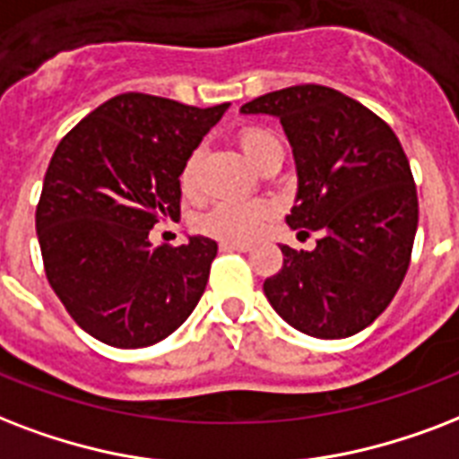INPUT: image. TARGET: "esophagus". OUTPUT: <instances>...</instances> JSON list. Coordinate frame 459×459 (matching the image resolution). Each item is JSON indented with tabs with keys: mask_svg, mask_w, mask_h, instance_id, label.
<instances>
[{
	"mask_svg": "<svg viewBox=\"0 0 459 459\" xmlns=\"http://www.w3.org/2000/svg\"><path fill=\"white\" fill-rule=\"evenodd\" d=\"M220 248H225V251H241V254H247V251H251V244H244V241H220Z\"/></svg>",
	"mask_w": 459,
	"mask_h": 459,
	"instance_id": "1",
	"label": "esophagus"
}]
</instances>
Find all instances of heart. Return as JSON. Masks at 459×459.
Masks as SVG:
<instances>
[{"instance_id": "b5f03b06", "label": "heart", "mask_w": 459, "mask_h": 459, "mask_svg": "<svg viewBox=\"0 0 459 459\" xmlns=\"http://www.w3.org/2000/svg\"><path fill=\"white\" fill-rule=\"evenodd\" d=\"M239 143L244 148L248 158L258 162L261 155L270 148L280 145V141L270 131L258 129V126H248L241 131ZM198 162H201V152H191L184 167H181L179 181L184 191H191L196 186V174H198ZM270 218V205L265 201H241V198H227L220 201L205 212L201 225L205 232L222 237V239H239L247 241L251 237L261 232L263 225Z\"/></svg>"}]
</instances>
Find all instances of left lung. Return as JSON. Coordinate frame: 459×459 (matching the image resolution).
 <instances>
[{
    "label": "left lung",
    "instance_id": "1",
    "mask_svg": "<svg viewBox=\"0 0 459 459\" xmlns=\"http://www.w3.org/2000/svg\"><path fill=\"white\" fill-rule=\"evenodd\" d=\"M241 112L278 117L299 177L287 225L323 232L314 251L280 247L282 268L263 282L270 307L311 337L354 335L410 268L419 201L403 145L381 117L325 85L265 93Z\"/></svg>",
    "mask_w": 459,
    "mask_h": 459
}]
</instances>
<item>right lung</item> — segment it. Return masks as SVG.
Returning <instances> with one entry per match:
<instances>
[{
    "label": "right lung",
    "mask_w": 459,
    "mask_h": 459,
    "mask_svg": "<svg viewBox=\"0 0 459 459\" xmlns=\"http://www.w3.org/2000/svg\"><path fill=\"white\" fill-rule=\"evenodd\" d=\"M230 102L191 108L122 93L81 119L49 160L35 230L49 285L95 340L138 350L172 335L196 308L218 244L152 247L179 215V174Z\"/></svg>",
    "instance_id": "1"
}]
</instances>
